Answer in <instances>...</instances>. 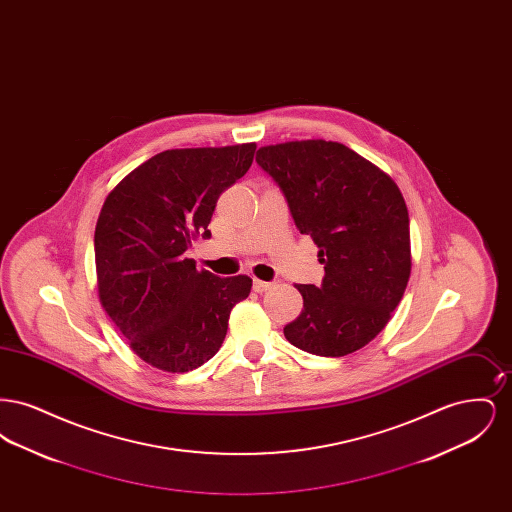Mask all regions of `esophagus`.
Listing matches in <instances>:
<instances>
[{
	"instance_id": "obj_1",
	"label": "esophagus",
	"mask_w": 512,
	"mask_h": 512,
	"mask_svg": "<svg viewBox=\"0 0 512 512\" xmlns=\"http://www.w3.org/2000/svg\"><path fill=\"white\" fill-rule=\"evenodd\" d=\"M272 288V282H263V280H253V290L257 293H263L267 292V290H270Z\"/></svg>"
}]
</instances>
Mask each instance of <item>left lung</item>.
<instances>
[{
    "label": "left lung",
    "mask_w": 512,
    "mask_h": 512,
    "mask_svg": "<svg viewBox=\"0 0 512 512\" xmlns=\"http://www.w3.org/2000/svg\"><path fill=\"white\" fill-rule=\"evenodd\" d=\"M257 163L280 186L293 222L313 238L320 286L299 284L301 315L284 336L318 357H343L390 322L411 276L409 211L397 184L338 142L261 147Z\"/></svg>",
    "instance_id": "left-lung-1"
}]
</instances>
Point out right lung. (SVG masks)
I'll list each match as a JSON object with an SVG mask.
<instances>
[{
  "mask_svg": "<svg viewBox=\"0 0 512 512\" xmlns=\"http://www.w3.org/2000/svg\"><path fill=\"white\" fill-rule=\"evenodd\" d=\"M255 144L167 149L126 174L99 213L94 251L99 301L132 351L165 372L207 363L249 276L219 278L186 257L217 199L253 163Z\"/></svg>",
  "mask_w": 512,
  "mask_h": 512,
  "instance_id": "obj_1",
  "label": "right lung"
}]
</instances>
